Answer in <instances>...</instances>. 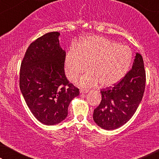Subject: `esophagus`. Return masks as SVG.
<instances>
[{"label":"esophagus","mask_w":159,"mask_h":159,"mask_svg":"<svg viewBox=\"0 0 159 159\" xmlns=\"http://www.w3.org/2000/svg\"><path fill=\"white\" fill-rule=\"evenodd\" d=\"M80 92L81 94H84V93H87L88 92V90H80Z\"/></svg>","instance_id":"34e87169"}]
</instances>
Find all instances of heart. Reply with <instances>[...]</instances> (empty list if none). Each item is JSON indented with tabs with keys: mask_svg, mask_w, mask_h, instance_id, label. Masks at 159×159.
I'll return each mask as SVG.
<instances>
[{
	"mask_svg": "<svg viewBox=\"0 0 159 159\" xmlns=\"http://www.w3.org/2000/svg\"><path fill=\"white\" fill-rule=\"evenodd\" d=\"M132 53L127 45L99 36H89L77 48L71 47L64 59L66 77L73 80L87 68L88 71L80 76L77 84L90 88L101 84L111 87L118 83L129 70Z\"/></svg>",
	"mask_w": 159,
	"mask_h": 159,
	"instance_id": "obj_1",
	"label": "heart"
}]
</instances>
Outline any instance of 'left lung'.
I'll use <instances>...</instances> for the list:
<instances>
[{"label":"left lung","mask_w":159,"mask_h":159,"mask_svg":"<svg viewBox=\"0 0 159 159\" xmlns=\"http://www.w3.org/2000/svg\"><path fill=\"white\" fill-rule=\"evenodd\" d=\"M145 71L142 56L137 53L132 69L114 87L101 90L102 100L94 110L93 120L106 130L116 129L127 123L142 101Z\"/></svg>","instance_id":"8db88e82"}]
</instances>
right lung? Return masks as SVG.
I'll return each mask as SVG.
<instances>
[{"mask_svg": "<svg viewBox=\"0 0 159 159\" xmlns=\"http://www.w3.org/2000/svg\"><path fill=\"white\" fill-rule=\"evenodd\" d=\"M59 36L58 32H48L32 42L21 64V92L32 114L45 125L64 121L70 102L80 95L65 75L66 51Z\"/></svg>", "mask_w": 159, "mask_h": 159, "instance_id": "1", "label": "right lung"}]
</instances>
